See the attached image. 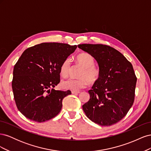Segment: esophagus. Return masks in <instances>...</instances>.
Segmentation results:
<instances>
[{"mask_svg":"<svg viewBox=\"0 0 151 151\" xmlns=\"http://www.w3.org/2000/svg\"><path fill=\"white\" fill-rule=\"evenodd\" d=\"M81 92L79 91H72V94H79V93H80Z\"/></svg>","mask_w":151,"mask_h":151,"instance_id":"obj_1","label":"esophagus"}]
</instances>
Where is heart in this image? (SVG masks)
<instances>
[{
	"label": "heart",
	"instance_id": "b5f03b06",
	"mask_svg": "<svg viewBox=\"0 0 151 151\" xmlns=\"http://www.w3.org/2000/svg\"><path fill=\"white\" fill-rule=\"evenodd\" d=\"M77 62L83 67L79 79H68L63 81L61 86L63 88L72 91H79L86 88L89 83L93 84L97 83L101 77V70L94 65V58L91 55L83 53L76 57ZM71 68V61L69 58H65L60 66V73L62 76L66 77L69 74Z\"/></svg>",
	"mask_w": 151,
	"mask_h": 151
}]
</instances>
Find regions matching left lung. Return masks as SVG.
I'll use <instances>...</instances> for the list:
<instances>
[{
	"label": "left lung",
	"instance_id": "1",
	"mask_svg": "<svg viewBox=\"0 0 151 151\" xmlns=\"http://www.w3.org/2000/svg\"><path fill=\"white\" fill-rule=\"evenodd\" d=\"M78 47L93 55L101 77L88 92L90 99L83 108L95 123L110 126L124 118L134 102L137 77L132 63L116 49L101 44Z\"/></svg>",
	"mask_w": 151,
	"mask_h": 151
}]
</instances>
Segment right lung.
Returning <instances> with one entry per match:
<instances>
[{"label":"right lung","instance_id":"obj_1","mask_svg":"<svg viewBox=\"0 0 151 151\" xmlns=\"http://www.w3.org/2000/svg\"><path fill=\"white\" fill-rule=\"evenodd\" d=\"M77 45L42 43L24 50L14 67L12 88L19 111L28 119L44 122L56 116L71 91L52 89L60 81V66Z\"/></svg>","mask_w":151,"mask_h":151}]
</instances>
